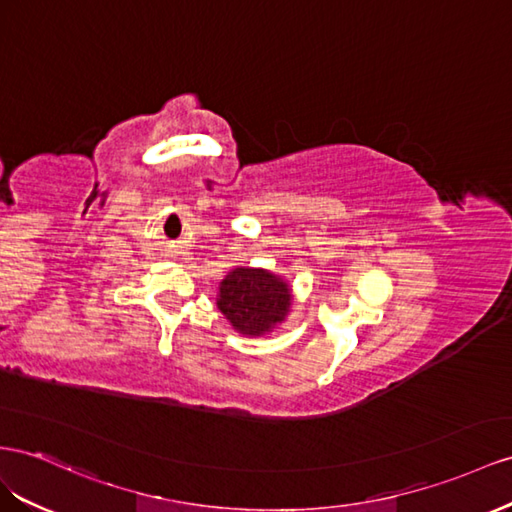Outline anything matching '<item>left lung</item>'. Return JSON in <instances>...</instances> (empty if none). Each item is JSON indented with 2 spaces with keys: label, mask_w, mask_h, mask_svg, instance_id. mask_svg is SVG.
Segmentation results:
<instances>
[{
  "label": "left lung",
  "mask_w": 512,
  "mask_h": 512,
  "mask_svg": "<svg viewBox=\"0 0 512 512\" xmlns=\"http://www.w3.org/2000/svg\"><path fill=\"white\" fill-rule=\"evenodd\" d=\"M292 285L266 268L235 266L218 285L216 305L235 331L264 337L292 311Z\"/></svg>",
  "instance_id": "1"
}]
</instances>
